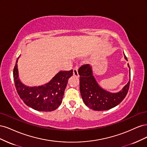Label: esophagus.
Listing matches in <instances>:
<instances>
[{
  "mask_svg": "<svg viewBox=\"0 0 147 147\" xmlns=\"http://www.w3.org/2000/svg\"><path fill=\"white\" fill-rule=\"evenodd\" d=\"M74 75L77 77H79V75H78V69H74Z\"/></svg>",
  "mask_w": 147,
  "mask_h": 147,
  "instance_id": "1",
  "label": "esophagus"
}]
</instances>
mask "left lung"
<instances>
[{
	"instance_id": "8db88e82",
	"label": "left lung",
	"mask_w": 147,
	"mask_h": 147,
	"mask_svg": "<svg viewBox=\"0 0 147 147\" xmlns=\"http://www.w3.org/2000/svg\"><path fill=\"white\" fill-rule=\"evenodd\" d=\"M124 57L127 61L125 55ZM128 66L129 67V65ZM78 74L80 90L83 100L89 108L94 110H107L115 107L125 98L129 88L131 78L122 91L119 92L111 93L103 90L93 77L91 67L89 64L82 65L78 69Z\"/></svg>"
}]
</instances>
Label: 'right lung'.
<instances>
[{
    "instance_id": "right-lung-1",
    "label": "right lung",
    "mask_w": 147,
    "mask_h": 147,
    "mask_svg": "<svg viewBox=\"0 0 147 147\" xmlns=\"http://www.w3.org/2000/svg\"><path fill=\"white\" fill-rule=\"evenodd\" d=\"M18 59L13 69V80L18 94L24 103L41 112H51L59 107L63 100L68 80L73 75V70L61 71L50 82L41 86L28 87L18 78Z\"/></svg>"
}]
</instances>
